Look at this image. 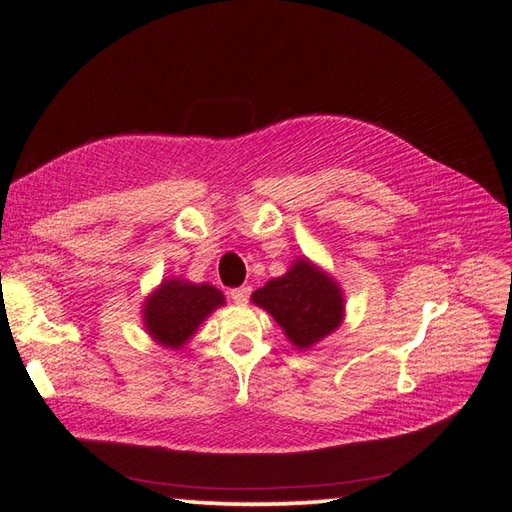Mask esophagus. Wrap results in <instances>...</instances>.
<instances>
[{
  "label": "esophagus",
  "instance_id": "obj_1",
  "mask_svg": "<svg viewBox=\"0 0 512 512\" xmlns=\"http://www.w3.org/2000/svg\"><path fill=\"white\" fill-rule=\"evenodd\" d=\"M231 298H233L238 305H246L248 298H251V287H248V285L235 287V290H231Z\"/></svg>",
  "mask_w": 512,
  "mask_h": 512
}]
</instances>
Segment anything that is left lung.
Masks as SVG:
<instances>
[{
	"label": "left lung",
	"instance_id": "8db88e82",
	"mask_svg": "<svg viewBox=\"0 0 512 512\" xmlns=\"http://www.w3.org/2000/svg\"><path fill=\"white\" fill-rule=\"evenodd\" d=\"M251 300L270 313L296 350L320 344L342 326L346 316L342 285L309 257L294 259L283 277L259 287Z\"/></svg>",
	"mask_w": 512,
	"mask_h": 512
}]
</instances>
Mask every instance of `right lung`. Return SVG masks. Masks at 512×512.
I'll return each mask as SVG.
<instances>
[{"mask_svg":"<svg viewBox=\"0 0 512 512\" xmlns=\"http://www.w3.org/2000/svg\"><path fill=\"white\" fill-rule=\"evenodd\" d=\"M222 305L225 294L214 285L168 277L144 298L142 324L157 346L181 350Z\"/></svg>","mask_w":512,"mask_h":512,"instance_id":"1","label":"right lung"}]
</instances>
